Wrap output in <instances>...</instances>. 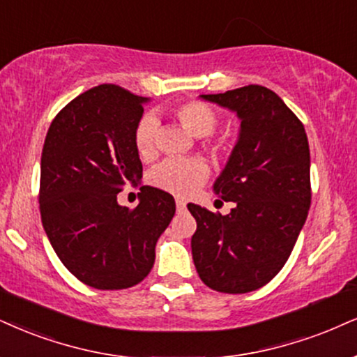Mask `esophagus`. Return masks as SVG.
I'll list each match as a JSON object with an SVG mask.
<instances>
[{"instance_id":"34e87169","label":"esophagus","mask_w":357,"mask_h":357,"mask_svg":"<svg viewBox=\"0 0 357 357\" xmlns=\"http://www.w3.org/2000/svg\"><path fill=\"white\" fill-rule=\"evenodd\" d=\"M175 205H177V210H178V212H183V210H185V202H183L182 199H177V200H175Z\"/></svg>"}]
</instances>
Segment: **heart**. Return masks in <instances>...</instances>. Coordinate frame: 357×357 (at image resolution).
I'll list each match as a JSON object with an SVG mask.
<instances>
[{
    "instance_id": "heart-1",
    "label": "heart",
    "mask_w": 357,
    "mask_h": 357,
    "mask_svg": "<svg viewBox=\"0 0 357 357\" xmlns=\"http://www.w3.org/2000/svg\"><path fill=\"white\" fill-rule=\"evenodd\" d=\"M170 112L192 135L205 137L204 144L206 149H210V152L218 157L230 155L235 145L233 139L227 135L222 137L212 135L218 124V116L212 105L199 99H187L175 104ZM157 130L158 121L153 116L142 117L135 126L134 144L142 158H151L155 153ZM206 175H208V167L200 158H169L152 170L151 182L160 190L175 195H187L204 182Z\"/></svg>"
}]
</instances>
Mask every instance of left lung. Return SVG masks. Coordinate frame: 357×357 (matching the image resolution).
<instances>
[{
	"instance_id": "obj_1",
	"label": "left lung",
	"mask_w": 357,
	"mask_h": 357,
	"mask_svg": "<svg viewBox=\"0 0 357 357\" xmlns=\"http://www.w3.org/2000/svg\"><path fill=\"white\" fill-rule=\"evenodd\" d=\"M240 117V137L215 182L228 215L188 204L197 220L192 257L200 280L220 293H250L288 261L311 205L310 144L303 122L280 96L250 84L204 94Z\"/></svg>"
}]
</instances>
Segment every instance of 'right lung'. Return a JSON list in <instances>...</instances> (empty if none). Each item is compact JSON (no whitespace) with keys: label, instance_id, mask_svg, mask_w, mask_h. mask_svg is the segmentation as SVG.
<instances>
[{"label":"right lung","instance_id":"add662e5","mask_svg":"<svg viewBox=\"0 0 357 357\" xmlns=\"http://www.w3.org/2000/svg\"><path fill=\"white\" fill-rule=\"evenodd\" d=\"M145 102L121 86L92 87L57 112L43 145L44 231L63 265L96 289L140 283L175 215L174 197L153 187H140L135 208L117 204L142 177L134 130Z\"/></svg>","mask_w":357,"mask_h":357}]
</instances>
